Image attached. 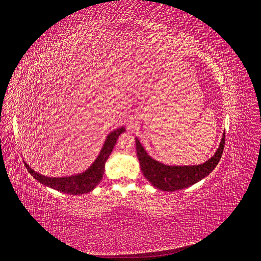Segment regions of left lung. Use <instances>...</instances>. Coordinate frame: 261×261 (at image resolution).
Returning a JSON list of instances; mask_svg holds the SVG:
<instances>
[{"mask_svg":"<svg viewBox=\"0 0 261 261\" xmlns=\"http://www.w3.org/2000/svg\"><path fill=\"white\" fill-rule=\"evenodd\" d=\"M137 153L143 175L153 187L163 191H175L187 188L203 179L215 169L221 158L225 146V133L219 147L213 157L198 166H168L151 158L144 149L139 139L136 138Z\"/></svg>","mask_w":261,"mask_h":261,"instance_id":"left-lung-1","label":"left lung"}]
</instances>
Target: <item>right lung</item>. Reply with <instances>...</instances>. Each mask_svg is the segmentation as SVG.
<instances>
[{
	"label": "right lung",
	"instance_id": "right-lung-1",
	"mask_svg": "<svg viewBox=\"0 0 261 261\" xmlns=\"http://www.w3.org/2000/svg\"><path fill=\"white\" fill-rule=\"evenodd\" d=\"M123 131H125L123 127L112 131L109 136L106 137L103 147L99 153V156L94 160V162L85 172L79 173V174L64 177H50L42 175L40 173L35 172L33 169H31V167H29L25 161L24 166L29 173H30L36 180H38L41 184L47 187H50L53 189L69 195L87 194V192H90L91 190H93L101 181L105 169V162L112 153L116 141H117L118 137Z\"/></svg>",
	"mask_w": 261,
	"mask_h": 261
}]
</instances>
